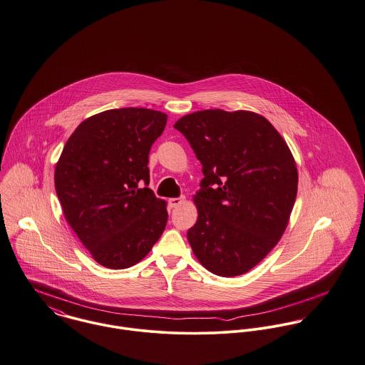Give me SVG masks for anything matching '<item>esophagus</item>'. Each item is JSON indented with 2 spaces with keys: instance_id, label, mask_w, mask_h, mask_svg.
I'll list each match as a JSON object with an SVG mask.
<instances>
[{
  "instance_id": "34e87169",
  "label": "esophagus",
  "mask_w": 365,
  "mask_h": 365,
  "mask_svg": "<svg viewBox=\"0 0 365 365\" xmlns=\"http://www.w3.org/2000/svg\"><path fill=\"white\" fill-rule=\"evenodd\" d=\"M186 202V197H172V199H169V205L172 207V208H176V207H179V205H182L183 202Z\"/></svg>"
}]
</instances>
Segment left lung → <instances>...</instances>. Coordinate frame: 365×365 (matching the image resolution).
<instances>
[{
	"label": "left lung",
	"mask_w": 365,
	"mask_h": 365,
	"mask_svg": "<svg viewBox=\"0 0 365 365\" xmlns=\"http://www.w3.org/2000/svg\"><path fill=\"white\" fill-rule=\"evenodd\" d=\"M190 143L204 178L193 196L199 218L187 240L221 277L247 273L277 245L297 197L298 170L280 133L249 112L207 109L173 125Z\"/></svg>",
	"instance_id": "obj_1"
}]
</instances>
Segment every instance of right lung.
I'll use <instances>...</instances> for the list:
<instances>
[{"label":"right lung","mask_w":365,"mask_h":365,"mask_svg":"<svg viewBox=\"0 0 365 365\" xmlns=\"http://www.w3.org/2000/svg\"><path fill=\"white\" fill-rule=\"evenodd\" d=\"M166 120L163 112L144 108L93 115L70 135L56 163L64 217L95 262L108 269L143 260L166 227V202L147 187L148 154Z\"/></svg>","instance_id":"add662e5"}]
</instances>
